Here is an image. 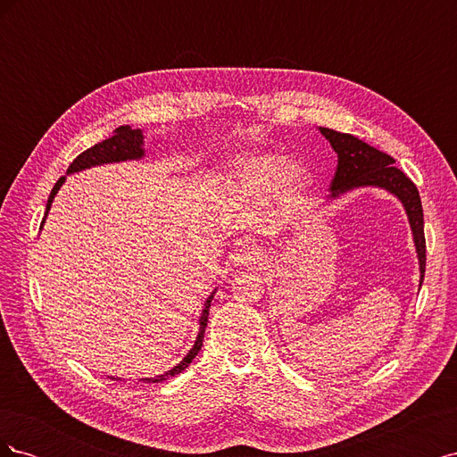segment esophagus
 I'll list each match as a JSON object with an SVG mask.
<instances>
[{
    "label": "esophagus",
    "mask_w": 457,
    "mask_h": 457,
    "mask_svg": "<svg viewBox=\"0 0 457 457\" xmlns=\"http://www.w3.org/2000/svg\"><path fill=\"white\" fill-rule=\"evenodd\" d=\"M232 261L237 267H247V269H261L265 265L267 253L261 250L257 244L245 242L240 247H237L232 253Z\"/></svg>",
    "instance_id": "34e87169"
}]
</instances>
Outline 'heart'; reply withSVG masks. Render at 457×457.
Masks as SVG:
<instances>
[{
    "label": "heart",
    "instance_id": "b5f03b06",
    "mask_svg": "<svg viewBox=\"0 0 457 457\" xmlns=\"http://www.w3.org/2000/svg\"><path fill=\"white\" fill-rule=\"evenodd\" d=\"M309 171L303 163H287L284 156L272 154V152H261V154L244 156L228 171L227 185L237 198L244 202H259L269 198L272 192L299 190L307 183Z\"/></svg>",
    "mask_w": 457,
    "mask_h": 457
}]
</instances>
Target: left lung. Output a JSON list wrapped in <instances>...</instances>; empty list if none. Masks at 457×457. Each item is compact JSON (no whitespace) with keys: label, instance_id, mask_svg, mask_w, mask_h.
<instances>
[{"label":"left lung","instance_id":"obj_1","mask_svg":"<svg viewBox=\"0 0 457 457\" xmlns=\"http://www.w3.org/2000/svg\"><path fill=\"white\" fill-rule=\"evenodd\" d=\"M329 141L337 154V170L331 179L328 200H336L345 192L361 187H378L391 192L403 202L410 228L416 244V253L420 261V287L425 276V232H423V207L420 192L410 179L400 171L395 160L385 152L370 146L358 137L349 133H339L328 128H318Z\"/></svg>","mask_w":457,"mask_h":457}]
</instances>
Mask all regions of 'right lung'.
<instances>
[{
	"label": "right lung",
	"instance_id": "obj_1",
	"mask_svg": "<svg viewBox=\"0 0 457 457\" xmlns=\"http://www.w3.org/2000/svg\"><path fill=\"white\" fill-rule=\"evenodd\" d=\"M143 143H145V137H143V131L141 129H131L129 126H121L114 131L112 137H108V139H104L103 143L95 145L91 148H87L86 152H81V154L71 163V168H68V175L71 173H78V171H84V170H89L93 168V165H103V163H116V162H126V160H141L145 156V148H143ZM66 181V175L61 177L57 183H54L51 195H49V200H47V207H46V217L51 210V204L54 200V196H57L59 188L62 187V183ZM46 220V219H44ZM215 294V292H213ZM213 294L207 297L205 305L202 309V316H200V331H198V337L195 341V345H192V349L187 353V356L183 358L181 362H179L175 368H171L170 371L162 373V376H156V378H145L143 381L145 383H160V381H165L170 379L173 376H177V373H181L190 362L192 358H195L200 349H202V343H204V334H205V326H207V314H210V307H212V299H213Z\"/></svg>",
	"mask_w": 457,
	"mask_h": 457
}]
</instances>
